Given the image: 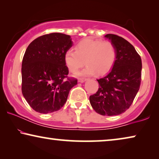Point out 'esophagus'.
Masks as SVG:
<instances>
[{
	"label": "esophagus",
	"mask_w": 159,
	"mask_h": 159,
	"mask_svg": "<svg viewBox=\"0 0 159 159\" xmlns=\"http://www.w3.org/2000/svg\"><path fill=\"white\" fill-rule=\"evenodd\" d=\"M87 79L86 78H80L79 80H78V82H84V81H86Z\"/></svg>",
	"instance_id": "obj_1"
}]
</instances>
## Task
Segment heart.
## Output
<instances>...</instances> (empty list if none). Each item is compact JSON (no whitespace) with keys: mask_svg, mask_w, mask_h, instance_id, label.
<instances>
[{"mask_svg":"<svg viewBox=\"0 0 159 159\" xmlns=\"http://www.w3.org/2000/svg\"><path fill=\"white\" fill-rule=\"evenodd\" d=\"M116 46L111 41L86 38L76 45L75 50L69 49L64 53V62L69 71L76 73L83 66H87L79 73L82 76L103 75L116 61Z\"/></svg>","mask_w":159,"mask_h":159,"instance_id":"obj_1","label":"heart"}]
</instances>
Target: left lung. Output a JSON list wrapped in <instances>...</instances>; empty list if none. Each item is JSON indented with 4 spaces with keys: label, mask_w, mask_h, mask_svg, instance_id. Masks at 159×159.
Wrapping results in <instances>:
<instances>
[{
    "label": "left lung",
    "mask_w": 159,
    "mask_h": 159,
    "mask_svg": "<svg viewBox=\"0 0 159 159\" xmlns=\"http://www.w3.org/2000/svg\"><path fill=\"white\" fill-rule=\"evenodd\" d=\"M116 46L117 55L111 70L97 80L99 88L90 96L93 109L103 116H115L132 105L141 82L142 61L133 45L116 34L105 35Z\"/></svg>",
    "instance_id": "left-lung-1"
}]
</instances>
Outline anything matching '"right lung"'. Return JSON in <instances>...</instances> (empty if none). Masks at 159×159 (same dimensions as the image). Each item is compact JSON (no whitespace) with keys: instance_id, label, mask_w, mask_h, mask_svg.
Returning a JSON list of instances; mask_svg holds the SVG:
<instances>
[{"instance_id":"1","label":"right lung","mask_w":159,"mask_h":159,"mask_svg":"<svg viewBox=\"0 0 159 159\" xmlns=\"http://www.w3.org/2000/svg\"><path fill=\"white\" fill-rule=\"evenodd\" d=\"M71 46V37L58 32L39 37L28 45L21 64V92L35 111L61 109L77 84V79L68 77L64 58Z\"/></svg>"}]
</instances>
